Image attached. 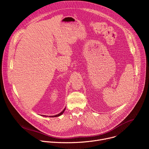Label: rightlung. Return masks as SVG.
<instances>
[{
	"label": "right lung",
	"instance_id": "obj_1",
	"mask_svg": "<svg viewBox=\"0 0 149 149\" xmlns=\"http://www.w3.org/2000/svg\"><path fill=\"white\" fill-rule=\"evenodd\" d=\"M65 109H66V108H65L64 109H63V111H61V113H60L59 114H57V115H55V116H49V117H58V116H60L61 115H62V114L63 113V112H64V111H65ZM45 116V117L46 116Z\"/></svg>",
	"mask_w": 149,
	"mask_h": 149
}]
</instances>
